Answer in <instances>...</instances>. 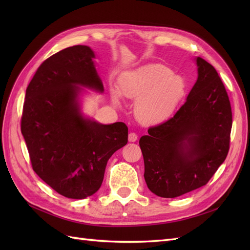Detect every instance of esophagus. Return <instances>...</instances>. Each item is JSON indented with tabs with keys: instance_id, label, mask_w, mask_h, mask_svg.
Wrapping results in <instances>:
<instances>
[{
	"instance_id": "esophagus-1",
	"label": "esophagus",
	"mask_w": 250,
	"mask_h": 250,
	"mask_svg": "<svg viewBox=\"0 0 250 250\" xmlns=\"http://www.w3.org/2000/svg\"><path fill=\"white\" fill-rule=\"evenodd\" d=\"M138 140V134L135 132H130L129 135H128V141L129 142H135Z\"/></svg>"
}]
</instances>
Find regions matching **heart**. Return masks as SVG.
<instances>
[{"instance_id": "obj_1", "label": "heart", "mask_w": 250, "mask_h": 250, "mask_svg": "<svg viewBox=\"0 0 250 250\" xmlns=\"http://www.w3.org/2000/svg\"><path fill=\"white\" fill-rule=\"evenodd\" d=\"M119 90L128 98L138 99L135 115L142 123L158 124L175 111L185 96L186 83L169 67L152 64L123 76Z\"/></svg>"}]
</instances>
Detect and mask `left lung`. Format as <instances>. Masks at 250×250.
<instances>
[{
    "mask_svg": "<svg viewBox=\"0 0 250 250\" xmlns=\"http://www.w3.org/2000/svg\"><path fill=\"white\" fill-rule=\"evenodd\" d=\"M198 79L187 101L166 122L140 139L149 190L174 198L208 183L229 150L232 113L215 67L196 59Z\"/></svg>",
    "mask_w": 250,
    "mask_h": 250,
    "instance_id": "1",
    "label": "left lung"
}]
</instances>
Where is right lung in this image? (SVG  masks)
<instances>
[{
  "instance_id": "1",
  "label": "right lung",
  "mask_w": 250,
  "mask_h": 250,
  "mask_svg": "<svg viewBox=\"0 0 250 250\" xmlns=\"http://www.w3.org/2000/svg\"><path fill=\"white\" fill-rule=\"evenodd\" d=\"M94 57L89 47L73 46L44 60L26 89L21 119L32 169L72 199L99 190L109 157L128 141L124 123L98 124L79 111L77 85L103 92Z\"/></svg>"
}]
</instances>
